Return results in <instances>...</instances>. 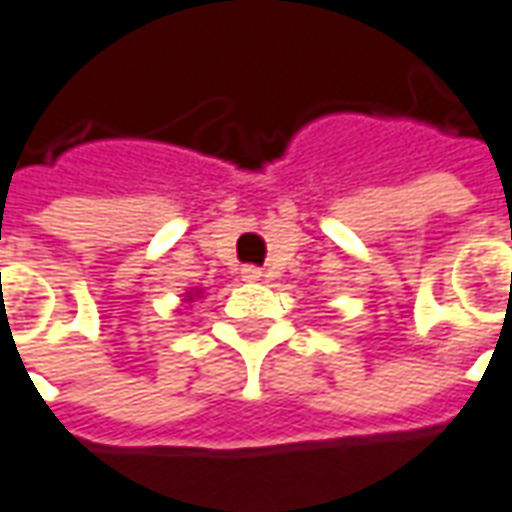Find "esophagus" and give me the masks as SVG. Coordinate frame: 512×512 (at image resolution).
<instances>
[{
  "label": "esophagus",
  "mask_w": 512,
  "mask_h": 512,
  "mask_svg": "<svg viewBox=\"0 0 512 512\" xmlns=\"http://www.w3.org/2000/svg\"><path fill=\"white\" fill-rule=\"evenodd\" d=\"M241 280H246V282H257V280H263V268H257V266H244V268H241Z\"/></svg>",
  "instance_id": "1"
}]
</instances>
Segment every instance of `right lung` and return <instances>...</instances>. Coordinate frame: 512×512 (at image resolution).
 I'll use <instances>...</instances> for the list:
<instances>
[{
	"label": "right lung",
	"instance_id": "1",
	"mask_svg": "<svg viewBox=\"0 0 512 512\" xmlns=\"http://www.w3.org/2000/svg\"><path fill=\"white\" fill-rule=\"evenodd\" d=\"M199 293H202V291H188V296H185V302H191V299H194V296H199Z\"/></svg>",
	"mask_w": 512,
	"mask_h": 512
}]
</instances>
